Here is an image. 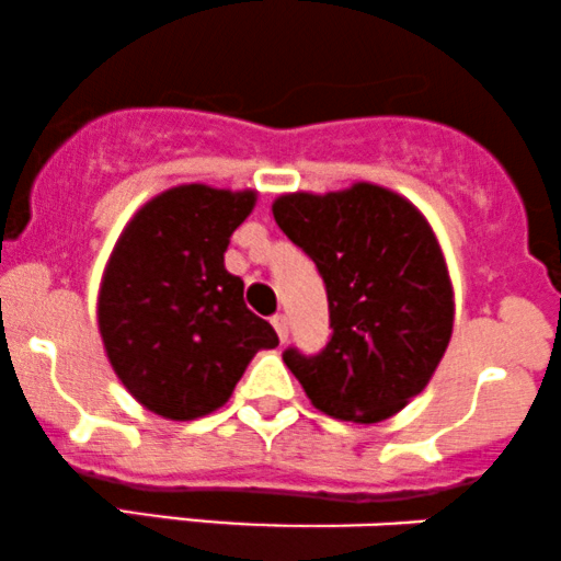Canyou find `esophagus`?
Segmentation results:
<instances>
[{
    "label": "esophagus",
    "instance_id": "1",
    "mask_svg": "<svg viewBox=\"0 0 561 561\" xmlns=\"http://www.w3.org/2000/svg\"><path fill=\"white\" fill-rule=\"evenodd\" d=\"M272 324H274L276 334H279V340H282V343H285V340H287V334H289V321H287L285 313H276V317L272 319Z\"/></svg>",
    "mask_w": 561,
    "mask_h": 561
}]
</instances>
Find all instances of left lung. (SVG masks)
Wrapping results in <instances>:
<instances>
[{"instance_id":"left-lung-1","label":"left lung","mask_w":561,"mask_h":561,"mask_svg":"<svg viewBox=\"0 0 561 561\" xmlns=\"http://www.w3.org/2000/svg\"><path fill=\"white\" fill-rule=\"evenodd\" d=\"M272 214L317 263L330 300V343L311 358L289 347L287 369L327 416L390 420L427 388L454 332V285L433 227L411 199L371 182L287 192Z\"/></svg>"}]
</instances>
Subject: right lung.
<instances>
[{"label":"right lung","instance_id":"right-lung-1","mask_svg":"<svg viewBox=\"0 0 561 561\" xmlns=\"http://www.w3.org/2000/svg\"><path fill=\"white\" fill-rule=\"evenodd\" d=\"M255 190L179 184L128 218L96 293L107 362L134 401L173 422L229 401L244 366L276 347L274 327L244 306L224 266L231 231L253 214Z\"/></svg>","mask_w":561,"mask_h":561}]
</instances>
